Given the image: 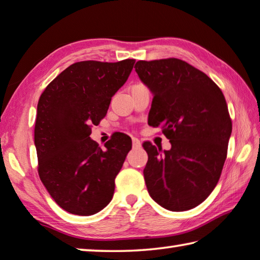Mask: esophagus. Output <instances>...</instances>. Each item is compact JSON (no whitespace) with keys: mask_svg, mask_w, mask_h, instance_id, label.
<instances>
[{"mask_svg":"<svg viewBox=\"0 0 260 260\" xmlns=\"http://www.w3.org/2000/svg\"><path fill=\"white\" fill-rule=\"evenodd\" d=\"M132 142H133V147L134 148H140V147H141V142H140V140L138 138L132 139Z\"/></svg>","mask_w":260,"mask_h":260,"instance_id":"34e87169","label":"esophagus"}]
</instances>
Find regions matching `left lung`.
<instances>
[{"label": "left lung", "instance_id": "1", "mask_svg": "<svg viewBox=\"0 0 260 260\" xmlns=\"http://www.w3.org/2000/svg\"><path fill=\"white\" fill-rule=\"evenodd\" d=\"M135 72L152 96L148 123L163 127L171 149L143 143V175L152 200L172 212L206 200L219 182L232 135L224 96L205 73L183 60L138 61Z\"/></svg>", "mask_w": 260, "mask_h": 260}]
</instances>
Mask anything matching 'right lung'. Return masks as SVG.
Masks as SVG:
<instances>
[{
    "instance_id": "add662e5",
    "label": "right lung",
    "mask_w": 260,
    "mask_h": 260,
    "mask_svg": "<svg viewBox=\"0 0 260 260\" xmlns=\"http://www.w3.org/2000/svg\"><path fill=\"white\" fill-rule=\"evenodd\" d=\"M135 60L81 61L59 74L37 106L35 146L40 180L66 212L89 216L112 200L132 140L114 133L105 149L90 138L111 98L128 78Z\"/></svg>"
}]
</instances>
